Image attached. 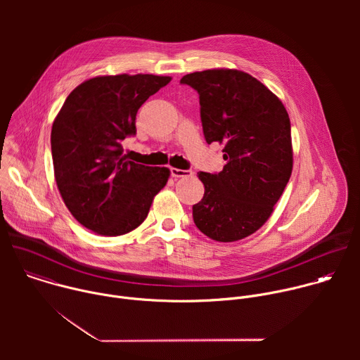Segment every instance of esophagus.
I'll use <instances>...</instances> for the list:
<instances>
[{"label":"esophagus","mask_w":360,"mask_h":360,"mask_svg":"<svg viewBox=\"0 0 360 360\" xmlns=\"http://www.w3.org/2000/svg\"><path fill=\"white\" fill-rule=\"evenodd\" d=\"M171 176L172 178H184V176H192V171L191 169H178V168H171L169 169Z\"/></svg>","instance_id":"esophagus-1"}]
</instances>
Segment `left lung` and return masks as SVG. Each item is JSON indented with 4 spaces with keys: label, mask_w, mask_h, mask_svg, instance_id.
Wrapping results in <instances>:
<instances>
[{
    "label": "left lung",
    "mask_w": 360,
    "mask_h": 360,
    "mask_svg": "<svg viewBox=\"0 0 360 360\" xmlns=\"http://www.w3.org/2000/svg\"><path fill=\"white\" fill-rule=\"evenodd\" d=\"M199 95L208 143H225L221 172H199L203 198L192 207L198 229L218 242L258 231L292 174L290 121L262 82L236 70L192 72L181 79Z\"/></svg>",
    "instance_id": "left-lung-1"
}]
</instances>
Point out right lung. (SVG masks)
Here are the masks:
<instances>
[{
    "mask_svg": "<svg viewBox=\"0 0 360 360\" xmlns=\"http://www.w3.org/2000/svg\"><path fill=\"white\" fill-rule=\"evenodd\" d=\"M171 81L149 74L96 77L65 99L51 131L60 193L85 228L118 236L139 226L169 178L168 168L128 161L122 141L135 136L136 112Z\"/></svg>",
    "mask_w": 360,
    "mask_h": 360,
    "instance_id": "add662e5",
    "label": "right lung"
}]
</instances>
